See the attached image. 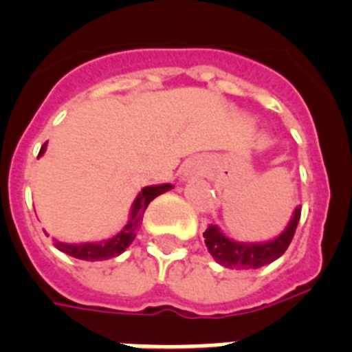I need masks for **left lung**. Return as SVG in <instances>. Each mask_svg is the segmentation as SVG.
<instances>
[{"label": "left lung", "mask_w": 352, "mask_h": 352, "mask_svg": "<svg viewBox=\"0 0 352 352\" xmlns=\"http://www.w3.org/2000/svg\"><path fill=\"white\" fill-rule=\"evenodd\" d=\"M298 219H300V207L295 208V214H293L289 225L286 226V230L270 243H237L234 239H228L214 225H210L203 232V237H205V245L214 261H217L225 268H261L264 264L274 263L286 252L293 235H295V230H297Z\"/></svg>", "instance_id": "8db88e82"}]
</instances>
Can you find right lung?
Wrapping results in <instances>:
<instances>
[{
  "label": "right lung",
  "mask_w": 352,
  "mask_h": 352,
  "mask_svg": "<svg viewBox=\"0 0 352 352\" xmlns=\"http://www.w3.org/2000/svg\"><path fill=\"white\" fill-rule=\"evenodd\" d=\"M46 144L41 147L39 156L45 153ZM169 188H173V185L165 183V185H153V187L142 188V192L136 196L135 203H133V210H131V221L127 223L126 228L117 234L111 239L104 241V243H80V245H66V243H60V241H54L55 248L65 252V254L72 255L75 259L82 261H106L111 259V257H117L120 255L127 246L133 243V239L136 237V230L142 223V217H144V212L147 208L153 199L160 194L167 192Z\"/></svg>",
  "instance_id": "obj_1"
}]
</instances>
